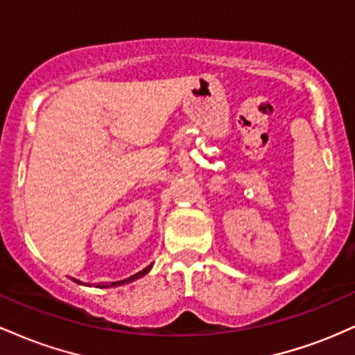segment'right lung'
<instances>
[{"label": "right lung", "instance_id": "1", "mask_svg": "<svg viewBox=\"0 0 355 355\" xmlns=\"http://www.w3.org/2000/svg\"><path fill=\"white\" fill-rule=\"evenodd\" d=\"M150 268H152V266L145 267L144 270H140V272H138V274L132 275V277H128V279H125V280H120V282H112L110 285H100V287H115V285H123V284H128V282H132V280H137V279H140V277H144L145 274H148ZM73 280H75V279H73ZM75 282H78V280H75ZM78 284H81V282H78Z\"/></svg>", "mask_w": 355, "mask_h": 355}]
</instances>
